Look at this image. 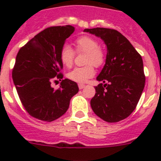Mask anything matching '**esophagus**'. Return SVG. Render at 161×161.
I'll list each match as a JSON object with an SVG mask.
<instances>
[{"instance_id":"obj_1","label":"esophagus","mask_w":161,"mask_h":161,"mask_svg":"<svg viewBox=\"0 0 161 161\" xmlns=\"http://www.w3.org/2000/svg\"><path fill=\"white\" fill-rule=\"evenodd\" d=\"M85 85H83V84H79V85H78V87H79L80 89H82L83 88H85Z\"/></svg>"}]
</instances>
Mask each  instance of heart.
I'll list each match as a JSON object with an SVG mask.
<instances>
[{"label":"heart","mask_w":161,"mask_h":161,"mask_svg":"<svg viewBox=\"0 0 161 161\" xmlns=\"http://www.w3.org/2000/svg\"><path fill=\"white\" fill-rule=\"evenodd\" d=\"M75 48L78 53H86L85 64L86 66L76 68L68 72V77L72 81L77 83H85L89 78L95 74L94 66L96 68L103 66L106 59V52L96 38L91 36L84 35L76 38L75 41ZM75 52L68 45H64L59 52L61 63L67 68H71L73 64Z\"/></svg>","instance_id":"b5f03b06"}]
</instances>
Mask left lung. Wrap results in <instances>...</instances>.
Masks as SVG:
<instances>
[{
    "label": "left lung",
    "instance_id": "1",
    "mask_svg": "<svg viewBox=\"0 0 161 161\" xmlns=\"http://www.w3.org/2000/svg\"><path fill=\"white\" fill-rule=\"evenodd\" d=\"M85 32L100 37L107 46L106 64L97 80L90 101L92 109L108 123L127 118L136 108L145 85L141 55L124 35L116 30L97 27Z\"/></svg>",
    "mask_w": 161,
    "mask_h": 161
}]
</instances>
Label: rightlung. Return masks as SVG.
Masks as SVG:
<instances>
[{"mask_svg": "<svg viewBox=\"0 0 161 161\" xmlns=\"http://www.w3.org/2000/svg\"><path fill=\"white\" fill-rule=\"evenodd\" d=\"M75 28L72 25L46 28L20 48L12 76L18 97L31 116L52 122L64 114L79 88L71 80H62L59 89L51 86L61 80L63 64L59 52Z\"/></svg>", "mask_w": 161, "mask_h": 161, "instance_id": "1", "label": "right lung"}]
</instances>
